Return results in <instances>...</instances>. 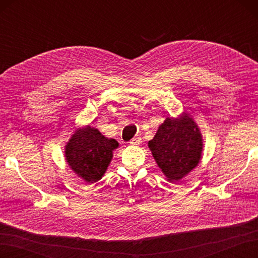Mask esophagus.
<instances>
[{
  "mask_svg": "<svg viewBox=\"0 0 258 258\" xmlns=\"http://www.w3.org/2000/svg\"><path fill=\"white\" fill-rule=\"evenodd\" d=\"M141 140L142 139L140 138V136H135V138H133L132 140H131L130 144L133 145V146H139L141 144Z\"/></svg>",
  "mask_w": 258,
  "mask_h": 258,
  "instance_id": "esophagus-1",
  "label": "esophagus"
}]
</instances>
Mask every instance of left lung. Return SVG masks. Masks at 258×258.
Listing matches in <instances>:
<instances>
[{"mask_svg":"<svg viewBox=\"0 0 258 258\" xmlns=\"http://www.w3.org/2000/svg\"><path fill=\"white\" fill-rule=\"evenodd\" d=\"M203 146L201 128L186 111L165 118L149 142L157 166L171 183L178 182L199 165Z\"/></svg>","mask_w":258,"mask_h":258,"instance_id":"obj_1","label":"left lung"}]
</instances>
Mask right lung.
<instances>
[{"mask_svg":"<svg viewBox=\"0 0 258 258\" xmlns=\"http://www.w3.org/2000/svg\"><path fill=\"white\" fill-rule=\"evenodd\" d=\"M118 142L107 139L91 125L76 128L64 146V156L72 172L87 184L100 180L111 164Z\"/></svg>","mask_w":258,"mask_h":258,"instance_id":"add662e5","label":"right lung"}]
</instances>
